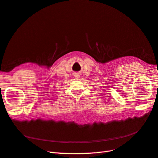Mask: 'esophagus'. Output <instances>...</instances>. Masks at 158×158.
<instances>
[{
    "mask_svg": "<svg viewBox=\"0 0 158 158\" xmlns=\"http://www.w3.org/2000/svg\"><path fill=\"white\" fill-rule=\"evenodd\" d=\"M74 77H75V78H79V77H80V74H79L78 73H75V74H74Z\"/></svg>",
    "mask_w": 158,
    "mask_h": 158,
    "instance_id": "34e87169",
    "label": "esophagus"
}]
</instances>
